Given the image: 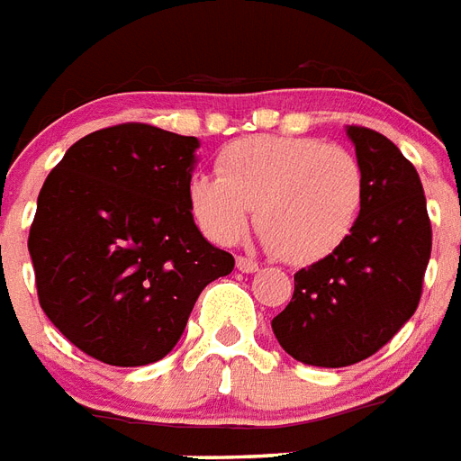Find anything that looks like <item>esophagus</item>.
Masks as SVG:
<instances>
[{
    "label": "esophagus",
    "instance_id": "1",
    "mask_svg": "<svg viewBox=\"0 0 461 461\" xmlns=\"http://www.w3.org/2000/svg\"><path fill=\"white\" fill-rule=\"evenodd\" d=\"M238 268H240L242 274H254V271H259V264L254 259H248V257H238Z\"/></svg>",
    "mask_w": 461,
    "mask_h": 461
}]
</instances>
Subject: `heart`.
Returning a JSON list of instances; mask_svg holds the SVG:
<instances>
[{
    "mask_svg": "<svg viewBox=\"0 0 461 461\" xmlns=\"http://www.w3.org/2000/svg\"><path fill=\"white\" fill-rule=\"evenodd\" d=\"M213 173H194L187 202L209 240L230 245L245 233L249 209L271 254L312 264L355 230L364 173L349 149L319 138L252 135L219 154Z\"/></svg>",
    "mask_w": 461,
    "mask_h": 461,
    "instance_id": "1",
    "label": "heart"
}]
</instances>
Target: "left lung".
I'll use <instances>...</instances> for the list:
<instances>
[{"label":"left lung","instance_id":"1","mask_svg":"<svg viewBox=\"0 0 461 461\" xmlns=\"http://www.w3.org/2000/svg\"><path fill=\"white\" fill-rule=\"evenodd\" d=\"M364 173L355 230L294 274L293 300L271 321L281 348L312 366H349L410 321L430 259V221L417 168L385 135L348 126Z\"/></svg>","mask_w":461,"mask_h":461}]
</instances>
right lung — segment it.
<instances>
[{"mask_svg": "<svg viewBox=\"0 0 461 461\" xmlns=\"http://www.w3.org/2000/svg\"><path fill=\"white\" fill-rule=\"evenodd\" d=\"M197 147L121 123L80 138L44 180L28 235L40 307L99 362H159L202 290L233 271V254L207 242L190 212Z\"/></svg>", "mask_w": 461, "mask_h": 461, "instance_id": "obj_1", "label": "right lung"}]
</instances>
